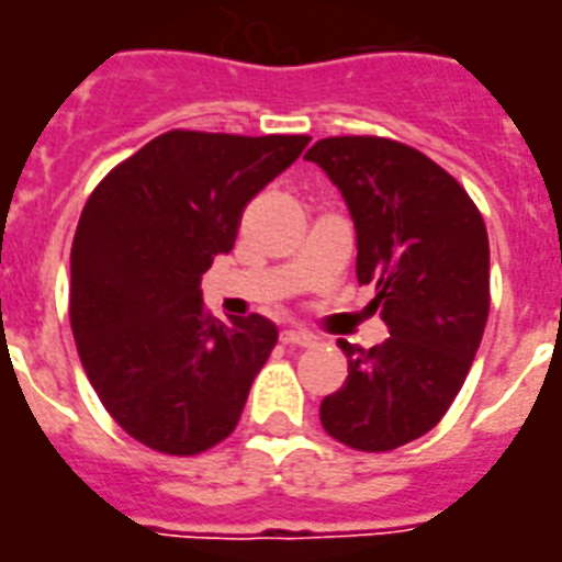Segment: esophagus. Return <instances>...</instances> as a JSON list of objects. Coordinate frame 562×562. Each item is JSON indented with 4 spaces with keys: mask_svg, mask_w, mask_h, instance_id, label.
Wrapping results in <instances>:
<instances>
[{
    "mask_svg": "<svg viewBox=\"0 0 562 562\" xmlns=\"http://www.w3.org/2000/svg\"><path fill=\"white\" fill-rule=\"evenodd\" d=\"M281 340L290 342V346H313V342H316V337H313L311 330L286 328V330H281Z\"/></svg>",
    "mask_w": 562,
    "mask_h": 562,
    "instance_id": "34e87169",
    "label": "esophagus"
}]
</instances>
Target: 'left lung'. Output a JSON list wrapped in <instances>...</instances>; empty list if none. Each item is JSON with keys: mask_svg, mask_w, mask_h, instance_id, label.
<instances>
[{"mask_svg": "<svg viewBox=\"0 0 562 562\" xmlns=\"http://www.w3.org/2000/svg\"><path fill=\"white\" fill-rule=\"evenodd\" d=\"M330 178L358 237V281L375 284L390 340H340L346 384L322 398L330 437L393 451L428 434L460 393L490 313V240L475 202L422 151L384 137H325L304 155Z\"/></svg>", "mask_w": 562, "mask_h": 562, "instance_id": "left-lung-1", "label": "left lung"}]
</instances>
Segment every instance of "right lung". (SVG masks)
<instances>
[{
	"label": "right lung",
	"mask_w": 562,
	"mask_h": 562,
	"mask_svg": "<svg viewBox=\"0 0 562 562\" xmlns=\"http://www.w3.org/2000/svg\"><path fill=\"white\" fill-rule=\"evenodd\" d=\"M307 140L167 132L87 199L69 255L72 337L104 411L143 446L181 458L237 428L278 328L258 313L207 316L202 276Z\"/></svg>",
	"instance_id": "add662e5"
}]
</instances>
